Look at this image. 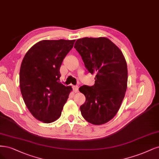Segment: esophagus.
<instances>
[{
    "mask_svg": "<svg viewBox=\"0 0 159 159\" xmlns=\"http://www.w3.org/2000/svg\"><path fill=\"white\" fill-rule=\"evenodd\" d=\"M73 87V90L74 93H77L78 91V89H79V87L78 85H74L72 87Z\"/></svg>",
    "mask_w": 159,
    "mask_h": 159,
    "instance_id": "1",
    "label": "esophagus"
}]
</instances>
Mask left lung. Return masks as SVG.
<instances>
[{"instance_id": "obj_1", "label": "left lung", "mask_w": 159, "mask_h": 159, "mask_svg": "<svg viewBox=\"0 0 159 159\" xmlns=\"http://www.w3.org/2000/svg\"><path fill=\"white\" fill-rule=\"evenodd\" d=\"M74 48L85 68L95 74V84L83 85L79 91L85 97L80 107L82 116L94 125L104 124L118 112L127 89L128 68L120 49L107 37H84Z\"/></svg>"}]
</instances>
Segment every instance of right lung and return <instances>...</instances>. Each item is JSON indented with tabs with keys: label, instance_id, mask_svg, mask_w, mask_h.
I'll return each mask as SVG.
<instances>
[{
	"label": "right lung",
	"instance_id": "1",
	"mask_svg": "<svg viewBox=\"0 0 159 159\" xmlns=\"http://www.w3.org/2000/svg\"><path fill=\"white\" fill-rule=\"evenodd\" d=\"M75 41H41L30 48L21 62V95L30 112L39 121L51 123L59 118L72 91L60 81V68Z\"/></svg>",
	"mask_w": 159,
	"mask_h": 159
}]
</instances>
